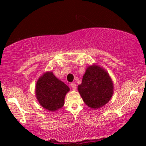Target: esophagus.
I'll use <instances>...</instances> for the list:
<instances>
[{"label":"esophagus","mask_w":146,"mask_h":146,"mask_svg":"<svg viewBox=\"0 0 146 146\" xmlns=\"http://www.w3.org/2000/svg\"><path fill=\"white\" fill-rule=\"evenodd\" d=\"M70 86L74 90H76V84L74 83H71L70 84Z\"/></svg>","instance_id":"34e87169"}]
</instances>
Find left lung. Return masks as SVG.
I'll return each instance as SVG.
<instances>
[{"label": "left lung", "mask_w": 146, "mask_h": 146, "mask_svg": "<svg viewBox=\"0 0 146 146\" xmlns=\"http://www.w3.org/2000/svg\"><path fill=\"white\" fill-rule=\"evenodd\" d=\"M78 90L86 104L97 109L108 102L112 96L113 84L104 70L93 65L87 68Z\"/></svg>", "instance_id": "8db88e82"}]
</instances>
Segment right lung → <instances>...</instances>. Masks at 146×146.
<instances>
[{
    "mask_svg": "<svg viewBox=\"0 0 146 146\" xmlns=\"http://www.w3.org/2000/svg\"><path fill=\"white\" fill-rule=\"evenodd\" d=\"M70 88L56 78L52 72H46L40 78L36 86V94L40 104L49 111L61 108Z\"/></svg>",
    "mask_w": 146,
    "mask_h": 146,
    "instance_id": "1",
    "label": "right lung"
}]
</instances>
